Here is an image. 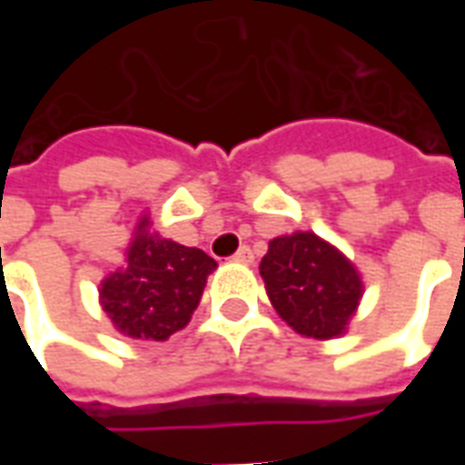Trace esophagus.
<instances>
[{"label":"esophagus","instance_id":"1","mask_svg":"<svg viewBox=\"0 0 465 465\" xmlns=\"http://www.w3.org/2000/svg\"><path fill=\"white\" fill-rule=\"evenodd\" d=\"M233 262H239V263H252L253 262V252L249 249V246H242L239 252L233 253Z\"/></svg>","mask_w":465,"mask_h":465}]
</instances>
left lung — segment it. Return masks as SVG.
<instances>
[{"instance_id": "left-lung-1", "label": "left lung", "mask_w": 465, "mask_h": 465, "mask_svg": "<svg viewBox=\"0 0 465 465\" xmlns=\"http://www.w3.org/2000/svg\"><path fill=\"white\" fill-rule=\"evenodd\" d=\"M259 272L276 313L319 341L346 331L363 293L356 266L313 232L272 239Z\"/></svg>"}]
</instances>
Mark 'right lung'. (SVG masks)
I'll use <instances>...</instances> for the list:
<instances>
[{
    "label": "right lung",
    "mask_w": 465,
    "mask_h": 465,
    "mask_svg": "<svg viewBox=\"0 0 465 465\" xmlns=\"http://www.w3.org/2000/svg\"><path fill=\"white\" fill-rule=\"evenodd\" d=\"M213 269L209 253L162 239L142 216L126 249V266L102 282V309L124 336L166 341L189 323Z\"/></svg>",
    "instance_id": "1"
}]
</instances>
